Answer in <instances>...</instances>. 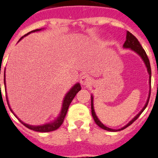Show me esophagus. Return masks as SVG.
<instances>
[{"mask_svg": "<svg viewBox=\"0 0 158 158\" xmlns=\"http://www.w3.org/2000/svg\"><path fill=\"white\" fill-rule=\"evenodd\" d=\"M92 82V79L88 75H84L80 78V83L82 86H89Z\"/></svg>", "mask_w": 158, "mask_h": 158, "instance_id": "34e87169", "label": "esophagus"}]
</instances>
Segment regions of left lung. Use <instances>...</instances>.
I'll use <instances>...</instances> for the list:
<instances>
[{
  "label": "left lung",
  "mask_w": 158,
  "mask_h": 158,
  "mask_svg": "<svg viewBox=\"0 0 158 158\" xmlns=\"http://www.w3.org/2000/svg\"><path fill=\"white\" fill-rule=\"evenodd\" d=\"M123 47L126 48V49H131V50H133L134 52H135L137 54H139V56H141V58L143 59V61H144L145 64H146V68H147V72H148L149 76H150V78H149V82H150V84H151V68H150V60H149V59H148V56H147L146 52H145V50L143 49V48L142 47L141 44L139 43V42L138 41L137 38H136L134 36V35H132L131 33H130L129 31H127L126 41H125L124 44H123ZM150 97V93H149L148 99H147V101H146V105H145L144 107L143 108V109H142V110L140 111V112H139V113H138V114L136 115V116H135V117L133 118V119H132V120H131V121L129 122V123H127V125H125L124 127H123L122 128H120V129L109 128V127L105 126V125H104L103 123H102V122L99 120V119L98 118V116H96V113H95V112H94V103H93V102H94L93 98H93V96L91 95V113H92V116H93L94 120L95 123H97V125H98L101 128L104 129V130L109 131H118L123 130V129H125L126 127H128V126H130V125L133 122L135 121L138 118H139V116L142 114V113H143V111H144V109H146V106H147V105H148Z\"/></svg>",
  "instance_id": "8db88e82"
}]
</instances>
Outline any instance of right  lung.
<instances>
[{"label":"right lung","mask_w":158,"mask_h":158,"mask_svg":"<svg viewBox=\"0 0 158 158\" xmlns=\"http://www.w3.org/2000/svg\"><path fill=\"white\" fill-rule=\"evenodd\" d=\"M41 30L42 29H36V30H34V31H31V32H29V33H27V35H24V36H23L22 38L19 39V42L21 40V39H22L23 38V37L27 36V35H29V34L32 33V32L39 31H41ZM4 82H5V89H6V84H5V76H4ZM80 89H81V86L79 82H77L76 84L74 85V86L72 87V89H70V90H69V91L67 93V94L65 95L64 98V101H63V105H62L61 111H60V115L57 116V118H56V120H52V122H50V123H45V124H43V125H38V126H33V125L27 124V123H23V121H21V120H19V118L17 117L16 115L13 113V111H12V109L10 108L9 103H8V97H7V94H6L7 103H8V107H9L10 110L12 111V113H13L14 116H15V117H16L17 119H18V120H19V121H20L21 123H22L25 126V127H27V128L31 129V130L35 131H39V132L52 131H55V130H56V129H58L60 127V126H61V124L63 123V122H64V120L65 116H66V114H67V112H68V109H69V106H70L71 102H72V100H73V98L76 95V94H77L78 92L80 90ZM5 93H6V91H5Z\"/></svg>","instance_id":"obj_1"}]
</instances>
